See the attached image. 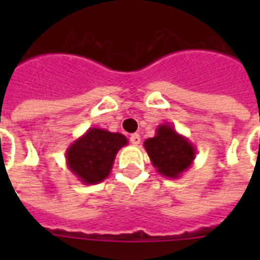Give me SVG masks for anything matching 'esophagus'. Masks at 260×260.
<instances>
[{
  "instance_id": "obj_1",
  "label": "esophagus",
  "mask_w": 260,
  "mask_h": 260,
  "mask_svg": "<svg viewBox=\"0 0 260 260\" xmlns=\"http://www.w3.org/2000/svg\"><path fill=\"white\" fill-rule=\"evenodd\" d=\"M129 141L134 146H138V145L141 143V135H139V134H132L129 138Z\"/></svg>"
}]
</instances>
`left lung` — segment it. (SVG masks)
I'll return each mask as SVG.
<instances>
[{
  "instance_id": "left-lung-1",
  "label": "left lung",
  "mask_w": 260,
  "mask_h": 260,
  "mask_svg": "<svg viewBox=\"0 0 260 260\" xmlns=\"http://www.w3.org/2000/svg\"><path fill=\"white\" fill-rule=\"evenodd\" d=\"M143 146L158 174L171 180L180 178L191 167L196 156L193 143L170 124L158 125L156 135L146 139Z\"/></svg>"
}]
</instances>
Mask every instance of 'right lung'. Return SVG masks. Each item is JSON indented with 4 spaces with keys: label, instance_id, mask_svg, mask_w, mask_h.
Segmentation results:
<instances>
[{
    "label": "right lung",
    "instance_id": "right-lung-1",
    "mask_svg": "<svg viewBox=\"0 0 260 260\" xmlns=\"http://www.w3.org/2000/svg\"><path fill=\"white\" fill-rule=\"evenodd\" d=\"M126 145L128 139L122 134L89 128L67 149V166L83 184H99L110 175L117 153Z\"/></svg>",
    "mask_w": 260,
    "mask_h": 260
}]
</instances>
